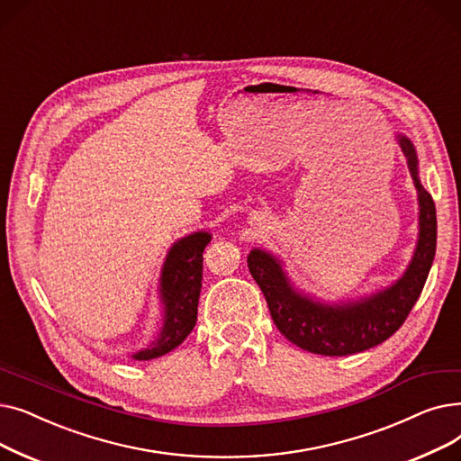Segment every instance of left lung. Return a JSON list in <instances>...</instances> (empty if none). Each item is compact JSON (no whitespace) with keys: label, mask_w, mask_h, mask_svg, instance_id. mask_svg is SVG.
I'll use <instances>...</instances> for the list:
<instances>
[{"label":"left lung","mask_w":461,"mask_h":461,"mask_svg":"<svg viewBox=\"0 0 461 461\" xmlns=\"http://www.w3.org/2000/svg\"><path fill=\"white\" fill-rule=\"evenodd\" d=\"M419 194V240L403 276L388 287L358 298L324 302L298 289L285 262L262 248H253L248 267L267 298L277 330L296 347L324 357L362 353L388 339L419 300L435 257L437 217L431 194L419 176L414 144L396 135Z\"/></svg>","instance_id":"left-lung-1"}]
</instances>
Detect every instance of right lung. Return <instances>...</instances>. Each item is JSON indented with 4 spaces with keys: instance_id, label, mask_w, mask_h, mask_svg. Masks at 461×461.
Instances as JSON below:
<instances>
[{
    "instance_id": "right-lung-1",
    "label": "right lung",
    "mask_w": 461,
    "mask_h": 461,
    "mask_svg": "<svg viewBox=\"0 0 461 461\" xmlns=\"http://www.w3.org/2000/svg\"><path fill=\"white\" fill-rule=\"evenodd\" d=\"M212 234L191 232L168 249L159 276V302L163 321L159 332L144 348L131 355L133 360L159 358L176 348L194 328L203 287V251Z\"/></svg>"
}]
</instances>
